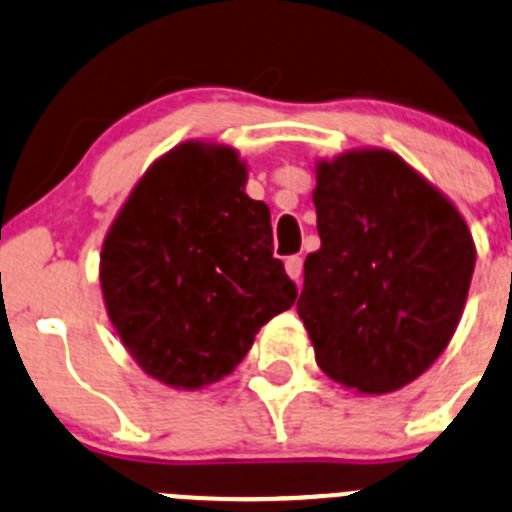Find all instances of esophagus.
Instances as JSON below:
<instances>
[{
  "mask_svg": "<svg viewBox=\"0 0 512 512\" xmlns=\"http://www.w3.org/2000/svg\"><path fill=\"white\" fill-rule=\"evenodd\" d=\"M285 270H287V275L292 277V280L300 282V277H302V257L300 255L287 257V260H285Z\"/></svg>",
  "mask_w": 512,
  "mask_h": 512,
  "instance_id": "34e87169",
  "label": "esophagus"
}]
</instances>
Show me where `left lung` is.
Listing matches in <instances>:
<instances>
[{"label":"left lung","mask_w":512,"mask_h":512,"mask_svg":"<svg viewBox=\"0 0 512 512\" xmlns=\"http://www.w3.org/2000/svg\"><path fill=\"white\" fill-rule=\"evenodd\" d=\"M320 250L305 260L297 315L325 375L382 395L448 347L475 245L460 212L385 150L320 162L312 192Z\"/></svg>","instance_id":"1"}]
</instances>
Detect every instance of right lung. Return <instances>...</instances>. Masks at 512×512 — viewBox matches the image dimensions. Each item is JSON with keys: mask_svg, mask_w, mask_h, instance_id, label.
I'll use <instances>...</instances> for the list:
<instances>
[{"mask_svg": "<svg viewBox=\"0 0 512 512\" xmlns=\"http://www.w3.org/2000/svg\"><path fill=\"white\" fill-rule=\"evenodd\" d=\"M230 147L187 142L147 170L102 247L104 305L147 375L195 390L230 375L295 305L265 202Z\"/></svg>", "mask_w": 512, "mask_h": 512, "instance_id": "1", "label": "right lung"}]
</instances>
